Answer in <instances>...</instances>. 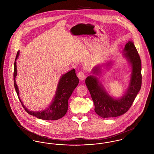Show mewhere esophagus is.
<instances>
[{
  "label": "esophagus",
  "instance_id": "34e87169",
  "mask_svg": "<svg viewBox=\"0 0 154 154\" xmlns=\"http://www.w3.org/2000/svg\"><path fill=\"white\" fill-rule=\"evenodd\" d=\"M85 73L84 71H80L78 72V77L79 78V80L81 81H84V79H85Z\"/></svg>",
  "mask_w": 154,
  "mask_h": 154
}]
</instances>
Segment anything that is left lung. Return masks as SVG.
<instances>
[{
    "mask_svg": "<svg viewBox=\"0 0 154 154\" xmlns=\"http://www.w3.org/2000/svg\"><path fill=\"white\" fill-rule=\"evenodd\" d=\"M123 51V56L132 66V74L129 87L122 97L117 99L111 97L97 78L93 75L89 76L85 79L86 85L94 103L95 111L103 118L117 117L126 112L141 88V60L132 41L126 43ZM100 72V66H97L93 68L91 73L98 75Z\"/></svg>",
    "mask_w": 154,
    "mask_h": 154,
    "instance_id": "1",
    "label": "left lung"
}]
</instances>
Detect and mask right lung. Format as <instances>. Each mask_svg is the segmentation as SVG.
I'll return each instance as SVG.
<instances>
[{"mask_svg":"<svg viewBox=\"0 0 154 154\" xmlns=\"http://www.w3.org/2000/svg\"><path fill=\"white\" fill-rule=\"evenodd\" d=\"M19 54L20 51H18L14 63V82L15 89L23 108L29 114L42 120H56L63 117L66 114L67 111L68 100L72 95L73 90L79 84V79L76 76L75 70L73 69L62 76L58 83L55 97L48 108L40 111H31L28 110L22 103L20 97L18 88L16 84L15 78L17 75L16 60L19 56Z\"/></svg>","mask_w":154,"mask_h":154,"instance_id":"right-lung-1","label":"right lung"}]
</instances>
